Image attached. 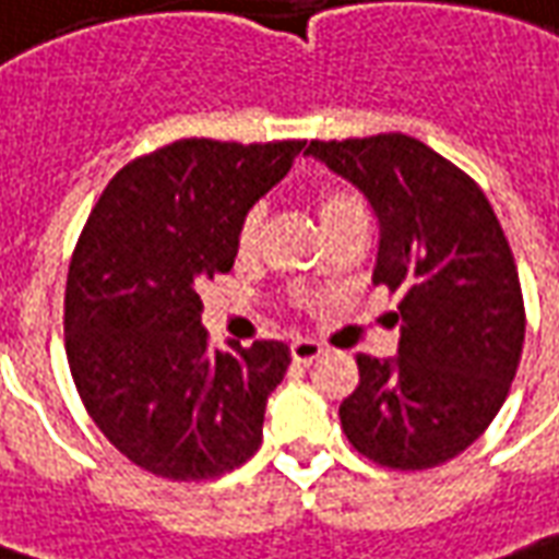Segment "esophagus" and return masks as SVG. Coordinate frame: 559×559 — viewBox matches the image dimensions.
Segmentation results:
<instances>
[{
  "label": "esophagus",
  "instance_id": "obj_1",
  "mask_svg": "<svg viewBox=\"0 0 559 559\" xmlns=\"http://www.w3.org/2000/svg\"><path fill=\"white\" fill-rule=\"evenodd\" d=\"M290 355H294V360H299V364H311V360H318L324 355V345L314 343V340H296V343L290 345Z\"/></svg>",
  "mask_w": 559,
  "mask_h": 559
}]
</instances>
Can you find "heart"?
I'll return each mask as SVG.
<instances>
[{"mask_svg":"<svg viewBox=\"0 0 559 559\" xmlns=\"http://www.w3.org/2000/svg\"><path fill=\"white\" fill-rule=\"evenodd\" d=\"M314 214L321 219L324 235L343 229L348 223H360L367 219V204L360 199V192L348 183H324L314 189L311 195ZM260 231H263V211L253 207L245 214V219L238 223V235H235V248L241 257H250L257 245H260Z\"/></svg>","mask_w":559,"mask_h":559,"instance_id":"heart-1","label":"heart"}]
</instances>
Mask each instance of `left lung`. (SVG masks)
<instances>
[{"mask_svg": "<svg viewBox=\"0 0 559 559\" xmlns=\"http://www.w3.org/2000/svg\"><path fill=\"white\" fill-rule=\"evenodd\" d=\"M379 216L373 284L397 296V358L358 355L340 407L348 443L394 471L450 462L487 431L518 373L526 311L518 265L484 189L423 140H311Z\"/></svg>", "mask_w": 559, "mask_h": 559, "instance_id": "obj_1", "label": "left lung"}]
</instances>
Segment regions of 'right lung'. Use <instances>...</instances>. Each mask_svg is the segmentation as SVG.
Masks as SVG:
<instances>
[{"mask_svg":"<svg viewBox=\"0 0 559 559\" xmlns=\"http://www.w3.org/2000/svg\"><path fill=\"white\" fill-rule=\"evenodd\" d=\"M302 146L177 140L128 162L91 207L63 296L67 360L94 425L136 468L214 480L260 450L290 348H211L199 290L229 272L238 223Z\"/></svg>","mask_w":559,"mask_h":559,"instance_id":"1","label":"right lung"}]
</instances>
